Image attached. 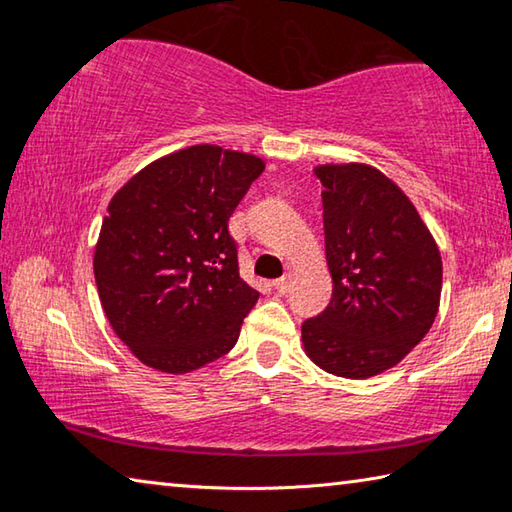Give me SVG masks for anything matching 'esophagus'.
<instances>
[{
  "instance_id": "34e87169",
  "label": "esophagus",
  "mask_w": 512,
  "mask_h": 512,
  "mask_svg": "<svg viewBox=\"0 0 512 512\" xmlns=\"http://www.w3.org/2000/svg\"><path fill=\"white\" fill-rule=\"evenodd\" d=\"M291 284H293L291 275H282V277H277V280L273 282V287H275L277 293H289L291 291Z\"/></svg>"
}]
</instances>
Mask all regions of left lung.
<instances>
[{
    "mask_svg": "<svg viewBox=\"0 0 512 512\" xmlns=\"http://www.w3.org/2000/svg\"><path fill=\"white\" fill-rule=\"evenodd\" d=\"M316 176L334 289L302 323V343L323 370L366 379L400 363L431 329L443 262L413 203L384 173L327 164Z\"/></svg>",
    "mask_w": 512,
    "mask_h": 512,
    "instance_id": "left-lung-1",
    "label": "left lung"
}]
</instances>
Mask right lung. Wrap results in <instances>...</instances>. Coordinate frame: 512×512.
Returning a JSON list of instances; mask_svg holds the SVG:
<instances>
[{
  "instance_id": "obj_1",
  "label": "right lung",
  "mask_w": 512,
  "mask_h": 512,
  "mask_svg": "<svg viewBox=\"0 0 512 512\" xmlns=\"http://www.w3.org/2000/svg\"><path fill=\"white\" fill-rule=\"evenodd\" d=\"M264 162L214 144L151 162L108 205L94 280L112 329L146 366L189 372L228 354L259 293L228 221Z\"/></svg>"
}]
</instances>
